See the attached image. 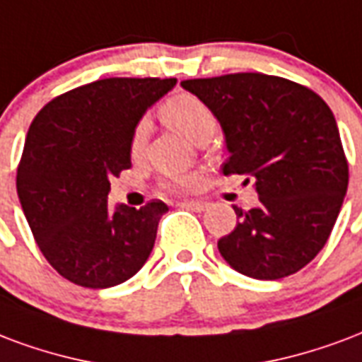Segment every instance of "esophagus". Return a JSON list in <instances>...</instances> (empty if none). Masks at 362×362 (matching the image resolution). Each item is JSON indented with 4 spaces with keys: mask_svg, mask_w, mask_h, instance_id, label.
<instances>
[{
    "mask_svg": "<svg viewBox=\"0 0 362 362\" xmlns=\"http://www.w3.org/2000/svg\"><path fill=\"white\" fill-rule=\"evenodd\" d=\"M182 207L192 209V211H205V209H207V203H203V202H184V203H182Z\"/></svg>",
    "mask_w": 362,
    "mask_h": 362,
    "instance_id": "1",
    "label": "esophagus"
}]
</instances>
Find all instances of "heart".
Listing matches in <instances>:
<instances>
[{"mask_svg":"<svg viewBox=\"0 0 362 362\" xmlns=\"http://www.w3.org/2000/svg\"><path fill=\"white\" fill-rule=\"evenodd\" d=\"M159 115L163 122L170 127L182 136H186L197 146L207 144L216 134L218 120H216L213 109L192 93H174L159 107ZM147 122L140 120L134 127L132 138H130V153L132 157H140L144 153V147L147 141ZM197 182L195 174H173L165 176L160 186L168 192H186Z\"/></svg>","mask_w":362,"mask_h":362,"instance_id":"1","label":"heart"}]
</instances>
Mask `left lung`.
I'll return each mask as SVG.
<instances>
[{
  "instance_id": "1",
  "label": "left lung",
  "mask_w": 362,
  "mask_h": 362,
  "mask_svg": "<svg viewBox=\"0 0 362 362\" xmlns=\"http://www.w3.org/2000/svg\"><path fill=\"white\" fill-rule=\"evenodd\" d=\"M221 122L224 174L255 180L259 205L234 207L240 222L221 255L257 280L290 276L320 253L344 203L349 165L338 124L318 93L263 72L184 80Z\"/></svg>"
}]
</instances>
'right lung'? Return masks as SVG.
Wrapping results in <instances>:
<instances>
[{"label": "right lung", "mask_w": 362, "mask_h": 362, "mask_svg": "<svg viewBox=\"0 0 362 362\" xmlns=\"http://www.w3.org/2000/svg\"><path fill=\"white\" fill-rule=\"evenodd\" d=\"M176 78H103L52 99L32 120L17 194L42 255L84 288H111L144 267L168 207L107 205L111 178L132 167L130 138Z\"/></svg>", "instance_id": "1"}]
</instances>
